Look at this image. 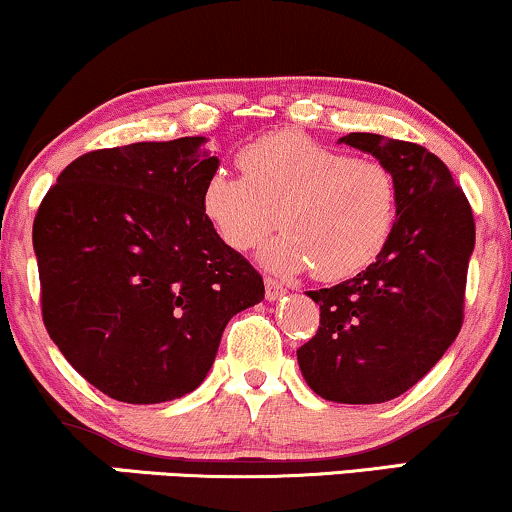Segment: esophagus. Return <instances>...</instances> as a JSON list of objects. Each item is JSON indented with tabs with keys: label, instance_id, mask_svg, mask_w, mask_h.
<instances>
[{
	"label": "esophagus",
	"instance_id": "esophagus-1",
	"mask_svg": "<svg viewBox=\"0 0 512 512\" xmlns=\"http://www.w3.org/2000/svg\"><path fill=\"white\" fill-rule=\"evenodd\" d=\"M283 293H286V288L281 286L279 281H274V279H267L264 281V298L267 300H279V298H283Z\"/></svg>",
	"mask_w": 512,
	"mask_h": 512
}]
</instances>
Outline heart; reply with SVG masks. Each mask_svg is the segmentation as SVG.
<instances>
[{"instance_id":"1","label":"heart","mask_w":512,"mask_h":512,"mask_svg":"<svg viewBox=\"0 0 512 512\" xmlns=\"http://www.w3.org/2000/svg\"><path fill=\"white\" fill-rule=\"evenodd\" d=\"M243 176L212 171L200 190L202 217L226 248L262 243L274 274L315 269L322 281L365 272L389 243L398 217V183L379 159L350 157L300 133H274L238 152Z\"/></svg>"}]
</instances>
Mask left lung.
I'll return each instance as SVG.
<instances>
[{"mask_svg":"<svg viewBox=\"0 0 512 512\" xmlns=\"http://www.w3.org/2000/svg\"><path fill=\"white\" fill-rule=\"evenodd\" d=\"M393 171L398 217L386 248L365 272L307 291L319 331L298 350L317 396L372 405L398 398L453 346L463 324L474 217L463 190L434 152L377 133L338 138Z\"/></svg>","mask_w":512,"mask_h":512,"instance_id":"obj_1","label":"left lung"}]
</instances>
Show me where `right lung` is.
I'll return each mask as SVG.
<instances>
[{
    "label": "right lung",
    "instance_id": "add662e5",
    "mask_svg": "<svg viewBox=\"0 0 512 512\" xmlns=\"http://www.w3.org/2000/svg\"><path fill=\"white\" fill-rule=\"evenodd\" d=\"M207 138L95 150L61 171L33 224L47 334L109 398L195 391L233 315L264 281L200 209L219 169Z\"/></svg>",
    "mask_w": 512,
    "mask_h": 512
}]
</instances>
